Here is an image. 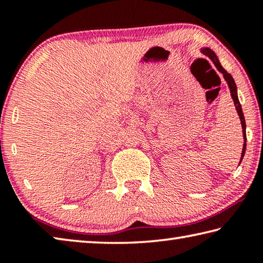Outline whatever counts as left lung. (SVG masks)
<instances>
[{"label": "left lung", "mask_w": 263, "mask_h": 263, "mask_svg": "<svg viewBox=\"0 0 263 263\" xmlns=\"http://www.w3.org/2000/svg\"><path fill=\"white\" fill-rule=\"evenodd\" d=\"M203 53L205 55H208L210 59L212 60L213 64L217 67V69L219 70V72L224 75V79L226 80V82L229 84V88H230V91H231V96H232V99L234 101V105H235V109H237V112L240 117V122H241V126H242V132H243V148H242V153H241V159H240V162L242 161V158L245 155V152H246V123H245V117H243V114H242V109H241V104H240V102L238 100V94H237V86H235V82L232 78V75L230 73L226 72V70L221 67L219 60H218L217 55L215 54V52L211 51L210 48H204Z\"/></svg>", "instance_id": "left-lung-1"}]
</instances>
